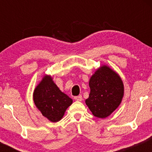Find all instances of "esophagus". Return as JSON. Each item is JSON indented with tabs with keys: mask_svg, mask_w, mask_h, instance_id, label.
<instances>
[{
	"mask_svg": "<svg viewBox=\"0 0 152 152\" xmlns=\"http://www.w3.org/2000/svg\"><path fill=\"white\" fill-rule=\"evenodd\" d=\"M74 99L76 101H78V102H81L82 100V96L79 95V96H75Z\"/></svg>",
	"mask_w": 152,
	"mask_h": 152,
	"instance_id": "34e87169",
	"label": "esophagus"
}]
</instances>
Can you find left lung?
<instances>
[{
    "label": "left lung",
    "mask_w": 152,
    "mask_h": 152,
    "mask_svg": "<svg viewBox=\"0 0 152 152\" xmlns=\"http://www.w3.org/2000/svg\"><path fill=\"white\" fill-rule=\"evenodd\" d=\"M89 87L91 91L86 104L96 117H107L121 104L124 95L123 82L106 66H103L91 76Z\"/></svg>",
    "instance_id": "1"
}]
</instances>
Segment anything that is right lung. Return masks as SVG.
<instances>
[{
	"instance_id": "add662e5",
	"label": "right lung",
	"mask_w": 152,
	"mask_h": 152,
	"mask_svg": "<svg viewBox=\"0 0 152 152\" xmlns=\"http://www.w3.org/2000/svg\"><path fill=\"white\" fill-rule=\"evenodd\" d=\"M34 101L45 117L52 122L58 121L73 101L61 91L50 76H46L35 88Z\"/></svg>"
}]
</instances>
